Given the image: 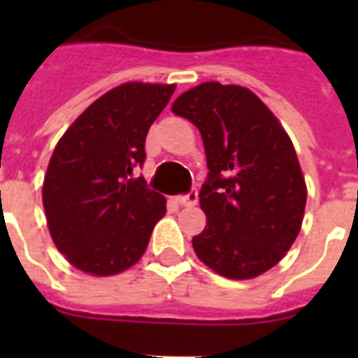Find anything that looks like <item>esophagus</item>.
<instances>
[{
    "instance_id": "esophagus-1",
    "label": "esophagus",
    "mask_w": 358,
    "mask_h": 358,
    "mask_svg": "<svg viewBox=\"0 0 358 358\" xmlns=\"http://www.w3.org/2000/svg\"><path fill=\"white\" fill-rule=\"evenodd\" d=\"M196 201H199V193H196V189H191L187 195L176 196V202H178L180 206H195Z\"/></svg>"
}]
</instances>
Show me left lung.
<instances>
[{
    "instance_id": "left-lung-1",
    "label": "left lung",
    "mask_w": 358,
    "mask_h": 358,
    "mask_svg": "<svg viewBox=\"0 0 358 358\" xmlns=\"http://www.w3.org/2000/svg\"><path fill=\"white\" fill-rule=\"evenodd\" d=\"M173 113L199 128L210 169L199 193L208 223L193 238L196 256L236 280L277 266L306 204L299 159L277 117L249 89L219 81L180 94Z\"/></svg>"
}]
</instances>
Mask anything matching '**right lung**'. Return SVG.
I'll return each mask as SVG.
<instances>
[{
  "mask_svg": "<svg viewBox=\"0 0 358 358\" xmlns=\"http://www.w3.org/2000/svg\"><path fill=\"white\" fill-rule=\"evenodd\" d=\"M174 89L139 81L115 87L59 139L42 204L53 243L81 271L94 277L126 271L167 212L165 196L131 174L143 167L146 134Z\"/></svg>",
  "mask_w": 358,
  "mask_h": 358,
  "instance_id": "add662e5",
  "label": "right lung"
}]
</instances>
